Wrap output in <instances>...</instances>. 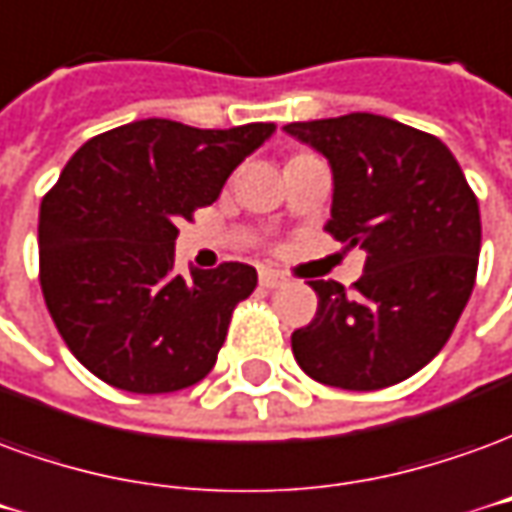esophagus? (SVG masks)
<instances>
[{
	"mask_svg": "<svg viewBox=\"0 0 512 512\" xmlns=\"http://www.w3.org/2000/svg\"><path fill=\"white\" fill-rule=\"evenodd\" d=\"M259 284H262L264 289H278V286L289 284V278H286L284 273H278V270H262V273H259Z\"/></svg>",
	"mask_w": 512,
	"mask_h": 512,
	"instance_id": "obj_1",
	"label": "esophagus"
}]
</instances>
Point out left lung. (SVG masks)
<instances>
[{"label":"left lung","instance_id":"8db88e82","mask_svg":"<svg viewBox=\"0 0 512 512\" xmlns=\"http://www.w3.org/2000/svg\"><path fill=\"white\" fill-rule=\"evenodd\" d=\"M286 134L331 162L325 231L364 248L347 295L311 281L317 314L292 333L308 378L347 391L394 386L430 364L469 303L480 262V206L438 137L372 112L286 123Z\"/></svg>","mask_w":512,"mask_h":512}]
</instances>
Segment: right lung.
Returning a JSON list of instances; mask_svg holds the SVG:
<instances>
[{
	"instance_id": "1",
	"label": "right lung",
	"mask_w": 512,
	"mask_h": 512,
	"mask_svg": "<svg viewBox=\"0 0 512 512\" xmlns=\"http://www.w3.org/2000/svg\"><path fill=\"white\" fill-rule=\"evenodd\" d=\"M273 123L195 129L148 118L96 134L43 195L41 289L57 331L96 378L132 394H168L204 380L250 264L173 270L179 220L215 204Z\"/></svg>"
}]
</instances>
